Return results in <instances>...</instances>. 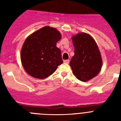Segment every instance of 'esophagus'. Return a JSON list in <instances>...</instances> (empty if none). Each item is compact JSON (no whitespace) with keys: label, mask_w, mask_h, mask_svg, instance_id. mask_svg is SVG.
Returning <instances> with one entry per match:
<instances>
[{"label":"esophagus","mask_w":121,"mask_h":121,"mask_svg":"<svg viewBox=\"0 0 121 121\" xmlns=\"http://www.w3.org/2000/svg\"><path fill=\"white\" fill-rule=\"evenodd\" d=\"M64 63H66V64H69L70 62V60H65L64 61Z\"/></svg>","instance_id":"34e87169"}]
</instances>
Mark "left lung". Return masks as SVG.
I'll return each mask as SVG.
<instances>
[{
  "label": "left lung",
  "instance_id": "left-lung-1",
  "mask_svg": "<svg viewBox=\"0 0 121 121\" xmlns=\"http://www.w3.org/2000/svg\"><path fill=\"white\" fill-rule=\"evenodd\" d=\"M74 55L70 65L78 79L83 82L96 76L102 68V57L97 43L90 35L81 33L71 37Z\"/></svg>",
  "mask_w": 121,
  "mask_h": 121
}]
</instances>
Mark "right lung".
I'll return each mask as SVG.
<instances>
[{
  "mask_svg": "<svg viewBox=\"0 0 121 121\" xmlns=\"http://www.w3.org/2000/svg\"><path fill=\"white\" fill-rule=\"evenodd\" d=\"M60 39V32L48 26L39 29L26 38L21 50V59L28 74L45 79L62 64L61 51L56 47Z\"/></svg>",
  "mask_w": 121,
  "mask_h": 121,
  "instance_id": "obj_1",
  "label": "right lung"
}]
</instances>
